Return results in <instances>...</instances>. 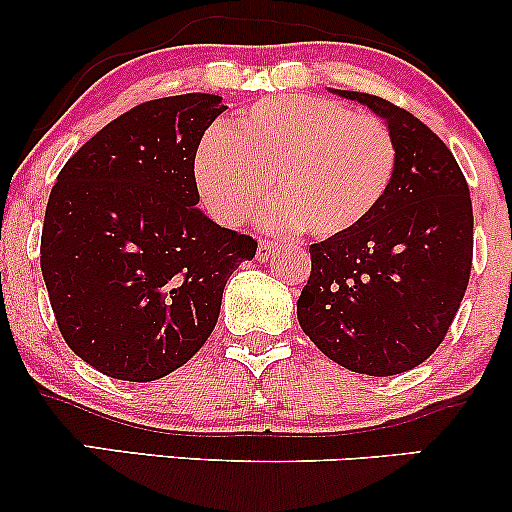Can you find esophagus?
I'll list each match as a JSON object with an SVG mask.
<instances>
[{"label":"esophagus","instance_id":"34e87169","mask_svg":"<svg viewBox=\"0 0 512 512\" xmlns=\"http://www.w3.org/2000/svg\"><path fill=\"white\" fill-rule=\"evenodd\" d=\"M276 250H279V245L272 243V240H262V243L257 245V262H269Z\"/></svg>","mask_w":512,"mask_h":512}]
</instances>
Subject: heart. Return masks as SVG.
I'll use <instances>...</instances> for the list:
<instances>
[{
    "instance_id": "1",
    "label": "heart",
    "mask_w": 512,
    "mask_h": 512,
    "mask_svg": "<svg viewBox=\"0 0 512 512\" xmlns=\"http://www.w3.org/2000/svg\"><path fill=\"white\" fill-rule=\"evenodd\" d=\"M397 168L385 122L315 96L257 101L231 127H211L197 149L195 175L209 214L238 226L262 204L276 231L313 238L354 231L378 209Z\"/></svg>"
}]
</instances>
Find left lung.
Masks as SVG:
<instances>
[{
  "instance_id": "8db88e82",
  "label": "left lung",
  "mask_w": 512,
  "mask_h": 512,
  "mask_svg": "<svg viewBox=\"0 0 512 512\" xmlns=\"http://www.w3.org/2000/svg\"><path fill=\"white\" fill-rule=\"evenodd\" d=\"M385 120L397 168L378 209L354 231L310 245L298 322L339 366L397 375L448 334L472 272L469 187L443 139L380 96L337 91Z\"/></svg>"
}]
</instances>
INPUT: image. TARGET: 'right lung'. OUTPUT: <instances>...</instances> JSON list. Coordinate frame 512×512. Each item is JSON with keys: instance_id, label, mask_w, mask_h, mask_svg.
Listing matches in <instances>:
<instances>
[{"instance_id": "obj_1", "label": "right lung", "mask_w": 512, "mask_h": 512, "mask_svg": "<svg viewBox=\"0 0 512 512\" xmlns=\"http://www.w3.org/2000/svg\"><path fill=\"white\" fill-rule=\"evenodd\" d=\"M223 110L211 93L146 101L57 175L40 269L64 342L108 378L149 383L190 361L228 276L255 257V238L197 207V146Z\"/></svg>"}]
</instances>
